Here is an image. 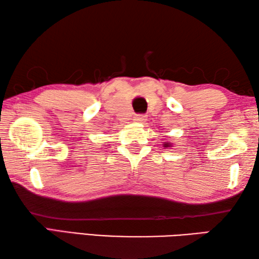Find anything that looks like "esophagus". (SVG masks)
<instances>
[{
	"mask_svg": "<svg viewBox=\"0 0 259 259\" xmlns=\"http://www.w3.org/2000/svg\"><path fill=\"white\" fill-rule=\"evenodd\" d=\"M146 120L147 119H146L145 115H136L135 116V121L138 122V123H144V122H145Z\"/></svg>",
	"mask_w": 259,
	"mask_h": 259,
	"instance_id": "1",
	"label": "esophagus"
}]
</instances>
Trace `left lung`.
<instances>
[{
  "label": "left lung",
  "mask_w": 259,
  "mask_h": 259,
  "mask_svg": "<svg viewBox=\"0 0 259 259\" xmlns=\"http://www.w3.org/2000/svg\"><path fill=\"white\" fill-rule=\"evenodd\" d=\"M163 147H166V148L171 147V143H164V144H163Z\"/></svg>",
  "instance_id": "obj_1"
}]
</instances>
